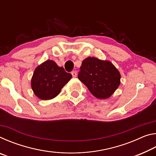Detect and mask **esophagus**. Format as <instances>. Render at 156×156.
<instances>
[{
	"instance_id": "34e87169",
	"label": "esophagus",
	"mask_w": 156,
	"mask_h": 156,
	"mask_svg": "<svg viewBox=\"0 0 156 156\" xmlns=\"http://www.w3.org/2000/svg\"><path fill=\"white\" fill-rule=\"evenodd\" d=\"M72 75L73 78H76L77 76V72L76 71H73V72H72Z\"/></svg>"
}]
</instances>
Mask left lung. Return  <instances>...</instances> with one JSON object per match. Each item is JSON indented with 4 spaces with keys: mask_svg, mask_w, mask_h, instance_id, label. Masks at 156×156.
Returning a JSON list of instances; mask_svg holds the SVG:
<instances>
[{
    "mask_svg": "<svg viewBox=\"0 0 156 156\" xmlns=\"http://www.w3.org/2000/svg\"><path fill=\"white\" fill-rule=\"evenodd\" d=\"M78 77L99 99L109 98L120 83V72L114 65L109 61L94 57H88L83 60Z\"/></svg>",
    "mask_w": 156,
    "mask_h": 156,
    "instance_id": "left-lung-1",
    "label": "left lung"
}]
</instances>
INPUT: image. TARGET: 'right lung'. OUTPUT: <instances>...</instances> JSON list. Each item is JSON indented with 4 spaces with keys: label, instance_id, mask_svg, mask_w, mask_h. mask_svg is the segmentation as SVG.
Segmentation results:
<instances>
[{
    "label": "right lung",
    "instance_id": "right-lung-1",
    "mask_svg": "<svg viewBox=\"0 0 156 156\" xmlns=\"http://www.w3.org/2000/svg\"><path fill=\"white\" fill-rule=\"evenodd\" d=\"M72 76L66 72L53 60L42 63L34 71L31 78V88L36 96L41 100H50L56 97L61 89Z\"/></svg>",
    "mask_w": 156,
    "mask_h": 156
}]
</instances>
